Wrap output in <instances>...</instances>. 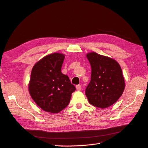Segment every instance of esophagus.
Masks as SVG:
<instances>
[{"label": "esophagus", "mask_w": 148, "mask_h": 148, "mask_svg": "<svg viewBox=\"0 0 148 148\" xmlns=\"http://www.w3.org/2000/svg\"><path fill=\"white\" fill-rule=\"evenodd\" d=\"M76 88H77V89L78 91H80L82 89V86H81V85H79V84H78V85H77V86H76Z\"/></svg>", "instance_id": "1"}]
</instances>
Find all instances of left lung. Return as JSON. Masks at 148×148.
<instances>
[{
    "label": "left lung",
    "mask_w": 148,
    "mask_h": 148,
    "mask_svg": "<svg viewBox=\"0 0 148 148\" xmlns=\"http://www.w3.org/2000/svg\"><path fill=\"white\" fill-rule=\"evenodd\" d=\"M91 67V81L86 89L89 104L104 109L117 101L125 89L121 67L108 57L90 52L86 55Z\"/></svg>",
    "instance_id": "1"
}]
</instances>
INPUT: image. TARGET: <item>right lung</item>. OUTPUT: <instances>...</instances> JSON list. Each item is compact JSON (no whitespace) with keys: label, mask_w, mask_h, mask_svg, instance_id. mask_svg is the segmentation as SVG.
Returning a JSON list of instances; mask_svg holds the SVG:
<instances>
[{"label":"right lung","mask_w":148,"mask_h":148,"mask_svg":"<svg viewBox=\"0 0 148 148\" xmlns=\"http://www.w3.org/2000/svg\"><path fill=\"white\" fill-rule=\"evenodd\" d=\"M65 56L53 53L34 65L29 84V94L40 108L58 113L69 105L76 88L69 77L61 72Z\"/></svg>","instance_id":"1"}]
</instances>
